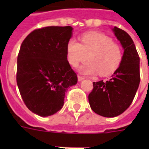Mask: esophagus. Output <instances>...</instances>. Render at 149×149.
Wrapping results in <instances>:
<instances>
[{"label":"esophagus","instance_id":"esophagus-1","mask_svg":"<svg viewBox=\"0 0 149 149\" xmlns=\"http://www.w3.org/2000/svg\"><path fill=\"white\" fill-rule=\"evenodd\" d=\"M84 79V77H81V76H78V81H82Z\"/></svg>","mask_w":149,"mask_h":149}]
</instances>
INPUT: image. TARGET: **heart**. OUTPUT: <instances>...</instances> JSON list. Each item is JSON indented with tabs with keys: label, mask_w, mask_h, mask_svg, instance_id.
<instances>
[{
	"label": "heart",
	"mask_w": 149,
	"mask_h": 149,
	"mask_svg": "<svg viewBox=\"0 0 149 149\" xmlns=\"http://www.w3.org/2000/svg\"><path fill=\"white\" fill-rule=\"evenodd\" d=\"M81 41L71 39L67 43V58L72 67L88 59V62L80 67V72L86 75L99 72L102 77L112 74L118 68L122 50L111 37L100 33H88L81 37Z\"/></svg>",
	"instance_id": "heart-1"
}]
</instances>
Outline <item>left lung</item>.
Here are the masks:
<instances>
[{
  "instance_id": "8db88e82",
  "label": "left lung",
  "mask_w": 149,
  "mask_h": 149,
  "mask_svg": "<svg viewBox=\"0 0 149 149\" xmlns=\"http://www.w3.org/2000/svg\"><path fill=\"white\" fill-rule=\"evenodd\" d=\"M112 31L124 49L120 65L109 80L93 82L88 95L92 110L104 117L117 116L130 106L141 81L140 57L133 40L119 28Z\"/></svg>"
}]
</instances>
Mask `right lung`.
<instances>
[{
	"mask_svg": "<svg viewBox=\"0 0 149 149\" xmlns=\"http://www.w3.org/2000/svg\"><path fill=\"white\" fill-rule=\"evenodd\" d=\"M71 26H49L28 35L17 56V83L29 109L40 116L53 115L64 105L66 91L77 83L67 60Z\"/></svg>",
	"mask_w": 149,
	"mask_h": 149,
	"instance_id": "1",
	"label": "right lung"
}]
</instances>
